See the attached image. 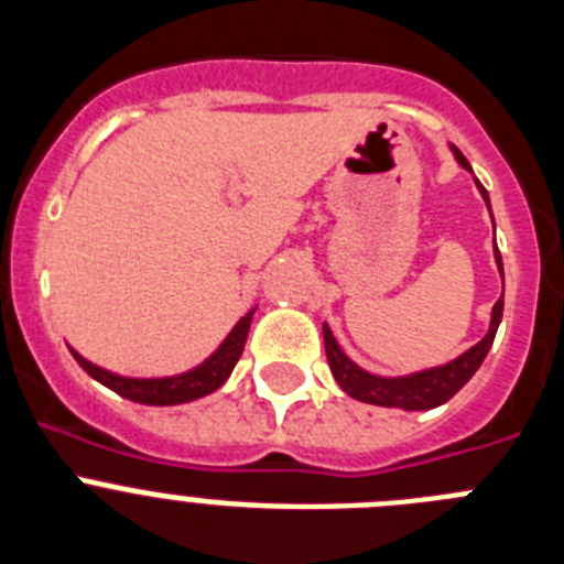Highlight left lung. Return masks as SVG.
Listing matches in <instances>:
<instances>
[{
  "label": "left lung",
  "mask_w": 564,
  "mask_h": 564,
  "mask_svg": "<svg viewBox=\"0 0 564 564\" xmlns=\"http://www.w3.org/2000/svg\"><path fill=\"white\" fill-rule=\"evenodd\" d=\"M453 154L455 160H458L460 169L471 171L469 162H466V156L460 154L458 149H453ZM475 185H478L480 196H484L486 205H489L486 187L480 185L478 180H475ZM495 261L500 275H503V261H500L497 247H495ZM500 319H503V294H500V301H497L495 308H491L489 332H486V337L480 339L478 345H471L469 351L455 357L453 362L435 365V368H427V370H415V373H408V377H377V373H368L365 368H359L354 359L345 357V351L339 348V343L334 339L332 328H328L326 323H323V343H326V359L334 379H337L339 388L351 395V399H357V402H365V404H379V408L433 410L438 408V404L449 402V399H453V395L458 393L471 377H475V370L484 365L486 354H489L491 343H495Z\"/></svg>",
  "instance_id": "obj_1"
}]
</instances>
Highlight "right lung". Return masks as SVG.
Here are the masks:
<instances>
[{"mask_svg":"<svg viewBox=\"0 0 564 564\" xmlns=\"http://www.w3.org/2000/svg\"><path fill=\"white\" fill-rule=\"evenodd\" d=\"M252 312H247L245 317L238 319L232 332L227 334L225 343L210 354L202 365L185 370V373H176V377H156V379H137V377H120V373H111V370L100 368V365L89 362V359L80 357L78 351H73L75 362L89 373L93 379H98L100 384H106L109 390H115L123 399H131L137 404H154V408H169V404H185L202 399V395L219 390L227 382V377L236 368L238 357L245 351L247 334H250Z\"/></svg>","mask_w":564,"mask_h":564,"instance_id":"right-lung-1","label":"right lung"}]
</instances>
